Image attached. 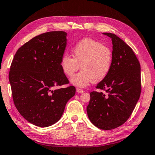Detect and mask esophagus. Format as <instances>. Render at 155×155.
<instances>
[{
  "instance_id": "34e87169",
  "label": "esophagus",
  "mask_w": 155,
  "mask_h": 155,
  "mask_svg": "<svg viewBox=\"0 0 155 155\" xmlns=\"http://www.w3.org/2000/svg\"><path fill=\"white\" fill-rule=\"evenodd\" d=\"M76 91H77L78 93H82V92H84V90H81V89L78 88V87H77V88H76Z\"/></svg>"
}]
</instances>
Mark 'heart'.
<instances>
[{
	"instance_id": "1",
	"label": "heart",
	"mask_w": 155,
	"mask_h": 155,
	"mask_svg": "<svg viewBox=\"0 0 155 155\" xmlns=\"http://www.w3.org/2000/svg\"><path fill=\"white\" fill-rule=\"evenodd\" d=\"M73 57L68 53L62 55L60 67L64 74L71 77L81 66L82 71L71 78V83L80 87L91 81L104 80L113 65V52L109 46L91 38L79 41L72 49Z\"/></svg>"
}]
</instances>
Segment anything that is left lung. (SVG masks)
I'll use <instances>...</instances> for the list:
<instances>
[{"mask_svg":"<svg viewBox=\"0 0 155 155\" xmlns=\"http://www.w3.org/2000/svg\"><path fill=\"white\" fill-rule=\"evenodd\" d=\"M113 65L109 75L96 88L104 92L90 93L87 114L91 123L103 130L124 124L130 117L141 92L140 65L132 49L123 40L112 33Z\"/></svg>","mask_w":155,"mask_h":155,"instance_id":"left-lung-1","label":"left lung"}]
</instances>
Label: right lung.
Wrapping results in <instances>:
<instances>
[{
    "mask_svg": "<svg viewBox=\"0 0 155 155\" xmlns=\"http://www.w3.org/2000/svg\"><path fill=\"white\" fill-rule=\"evenodd\" d=\"M66 45V32H46L21 46L11 63L8 78L14 104L23 118L38 127L57 123L75 94L73 86L53 89L69 83L60 67Z\"/></svg>",
    "mask_w": 155,
    "mask_h": 155,
    "instance_id": "right-lung-1",
    "label": "right lung"
}]
</instances>
